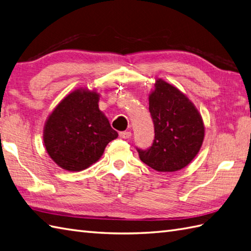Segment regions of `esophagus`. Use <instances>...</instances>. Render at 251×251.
<instances>
[{
	"instance_id": "34e87169",
	"label": "esophagus",
	"mask_w": 251,
	"mask_h": 251,
	"mask_svg": "<svg viewBox=\"0 0 251 251\" xmlns=\"http://www.w3.org/2000/svg\"><path fill=\"white\" fill-rule=\"evenodd\" d=\"M119 136L121 138H130L132 136V133L130 131H122V132H119Z\"/></svg>"
}]
</instances>
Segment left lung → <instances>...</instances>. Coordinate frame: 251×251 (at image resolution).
<instances>
[{"instance_id": "left-lung-1", "label": "left lung", "mask_w": 251, "mask_h": 251, "mask_svg": "<svg viewBox=\"0 0 251 251\" xmlns=\"http://www.w3.org/2000/svg\"><path fill=\"white\" fill-rule=\"evenodd\" d=\"M149 96L154 140L147 149L137 148L140 159L158 172H176L198 154L204 140L201 115L189 99L162 79Z\"/></svg>"}]
</instances>
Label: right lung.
Masks as SVG:
<instances>
[{
  "label": "right lung",
  "mask_w": 251,
  "mask_h": 251,
  "mask_svg": "<svg viewBox=\"0 0 251 251\" xmlns=\"http://www.w3.org/2000/svg\"><path fill=\"white\" fill-rule=\"evenodd\" d=\"M99 94L78 89L59 103L44 129L48 154L60 168L79 172L101 158L106 145L118 137L99 109Z\"/></svg>",
  "instance_id": "right-lung-1"
}]
</instances>
